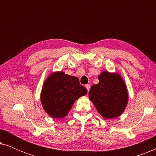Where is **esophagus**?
<instances>
[{"instance_id": "esophagus-1", "label": "esophagus", "mask_w": 156, "mask_h": 156, "mask_svg": "<svg viewBox=\"0 0 156 156\" xmlns=\"http://www.w3.org/2000/svg\"><path fill=\"white\" fill-rule=\"evenodd\" d=\"M86 87V89H87V91H88V92H89V89H90V85H89V84H87V85H86V87Z\"/></svg>"}]
</instances>
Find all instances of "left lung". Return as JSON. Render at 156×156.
<instances>
[{
	"label": "left lung",
	"mask_w": 156,
	"mask_h": 156,
	"mask_svg": "<svg viewBox=\"0 0 156 156\" xmlns=\"http://www.w3.org/2000/svg\"><path fill=\"white\" fill-rule=\"evenodd\" d=\"M98 78L99 82L93 84L89 91V99L104 118H117L124 112L129 101L126 85L116 72L104 71Z\"/></svg>",
	"instance_id": "left-lung-1"
}]
</instances>
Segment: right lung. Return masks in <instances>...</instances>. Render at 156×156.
Segmentation results:
<instances>
[{
	"label": "right lung",
	"mask_w": 156,
	"mask_h": 156,
	"mask_svg": "<svg viewBox=\"0 0 156 156\" xmlns=\"http://www.w3.org/2000/svg\"><path fill=\"white\" fill-rule=\"evenodd\" d=\"M87 90L79 79L63 72H55L44 81L40 101L47 114L55 119L65 117L76 99L87 94Z\"/></svg>",
	"instance_id": "obj_1"
}]
</instances>
